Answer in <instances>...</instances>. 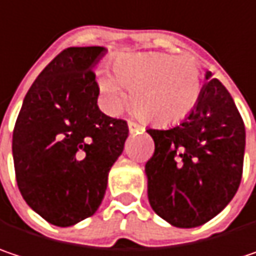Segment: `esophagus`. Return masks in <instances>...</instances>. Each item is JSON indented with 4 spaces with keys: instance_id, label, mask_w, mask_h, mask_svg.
I'll use <instances>...</instances> for the list:
<instances>
[{
    "instance_id": "1",
    "label": "esophagus",
    "mask_w": 256,
    "mask_h": 256,
    "mask_svg": "<svg viewBox=\"0 0 256 256\" xmlns=\"http://www.w3.org/2000/svg\"><path fill=\"white\" fill-rule=\"evenodd\" d=\"M128 130H130L131 134H136V132H140L142 130V126L136 124V122H128Z\"/></svg>"
}]
</instances>
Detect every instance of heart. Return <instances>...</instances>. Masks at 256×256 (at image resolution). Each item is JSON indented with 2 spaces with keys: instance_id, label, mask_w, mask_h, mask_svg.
Masks as SVG:
<instances>
[{
  "instance_id": "obj_1",
  "label": "heart",
  "mask_w": 256,
  "mask_h": 256,
  "mask_svg": "<svg viewBox=\"0 0 256 256\" xmlns=\"http://www.w3.org/2000/svg\"><path fill=\"white\" fill-rule=\"evenodd\" d=\"M112 70L98 77L103 106L118 112L126 98L144 118L170 125L185 119L201 98L202 82L198 65L190 60L162 52H137L118 56Z\"/></svg>"
}]
</instances>
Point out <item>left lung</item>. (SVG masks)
<instances>
[{"label":"left lung","instance_id":"obj_1","mask_svg":"<svg viewBox=\"0 0 256 256\" xmlns=\"http://www.w3.org/2000/svg\"><path fill=\"white\" fill-rule=\"evenodd\" d=\"M195 109L168 130H147L154 154L146 163L148 202L174 228L207 223L240 185L245 125L228 88L206 72Z\"/></svg>","mask_w":256,"mask_h":256}]
</instances>
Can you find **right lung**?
<instances>
[{
	"mask_svg": "<svg viewBox=\"0 0 256 256\" xmlns=\"http://www.w3.org/2000/svg\"><path fill=\"white\" fill-rule=\"evenodd\" d=\"M103 46L68 48L28 88L12 132L16 179L28 206L54 226L93 216L124 152L128 125L98 106L93 68Z\"/></svg>",
	"mask_w": 256,
	"mask_h": 256,
	"instance_id": "1",
	"label": "right lung"
}]
</instances>
